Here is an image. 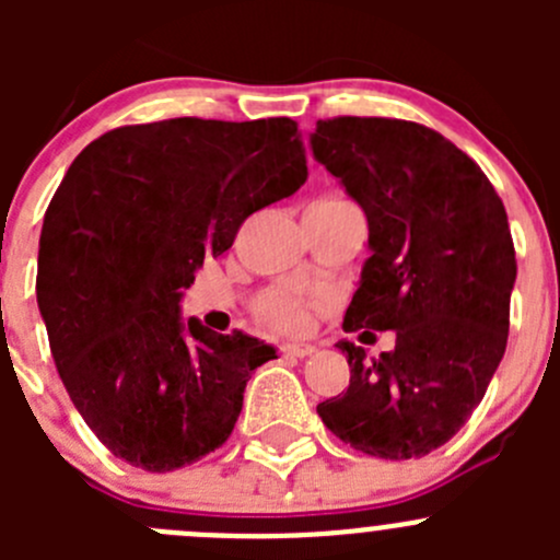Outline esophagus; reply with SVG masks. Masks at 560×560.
I'll return each instance as SVG.
<instances>
[{
    "mask_svg": "<svg viewBox=\"0 0 560 560\" xmlns=\"http://www.w3.org/2000/svg\"><path fill=\"white\" fill-rule=\"evenodd\" d=\"M279 352L284 354V358H308V354L314 352L312 343H281Z\"/></svg>",
    "mask_w": 560,
    "mask_h": 560,
    "instance_id": "esophagus-1",
    "label": "esophagus"
}]
</instances>
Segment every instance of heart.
Returning <instances> with one entry per match:
<instances>
[{
    "label": "heart",
    "instance_id": "1",
    "mask_svg": "<svg viewBox=\"0 0 560 560\" xmlns=\"http://www.w3.org/2000/svg\"><path fill=\"white\" fill-rule=\"evenodd\" d=\"M319 308V301L292 287H273L265 290L254 301V312L265 325L276 327L284 332H303L312 325V316Z\"/></svg>",
    "mask_w": 560,
    "mask_h": 560
}]
</instances>
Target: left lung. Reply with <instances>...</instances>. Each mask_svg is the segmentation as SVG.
Returning <instances> with one entry per match:
<instances>
[{
	"label": "left lung",
	"mask_w": 560,
	"mask_h": 560,
	"mask_svg": "<svg viewBox=\"0 0 560 560\" xmlns=\"http://www.w3.org/2000/svg\"><path fill=\"white\" fill-rule=\"evenodd\" d=\"M312 149L369 219L343 330H395L376 360L338 343L349 387L316 411L360 453L422 457L466 425L504 358L517 276L504 202L471 156L417 121L325 118Z\"/></svg>",
	"instance_id": "left-lung-1"
}]
</instances>
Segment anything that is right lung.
Returning <instances> with one entry per match:
<instances>
[{"mask_svg":"<svg viewBox=\"0 0 560 560\" xmlns=\"http://www.w3.org/2000/svg\"><path fill=\"white\" fill-rule=\"evenodd\" d=\"M306 175L292 118L184 116L100 135L61 178L39 235V314L72 404L129 466L175 471L230 439L276 349L184 325L180 290Z\"/></svg>","mask_w":560,"mask_h":560,"instance_id":"add662e5","label":"right lung"}]
</instances>
